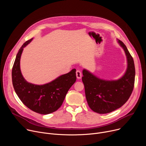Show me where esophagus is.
<instances>
[{"label": "esophagus", "mask_w": 146, "mask_h": 146, "mask_svg": "<svg viewBox=\"0 0 146 146\" xmlns=\"http://www.w3.org/2000/svg\"><path fill=\"white\" fill-rule=\"evenodd\" d=\"M76 77L78 79H80L82 77V74L80 70H77L76 71Z\"/></svg>", "instance_id": "obj_1"}]
</instances>
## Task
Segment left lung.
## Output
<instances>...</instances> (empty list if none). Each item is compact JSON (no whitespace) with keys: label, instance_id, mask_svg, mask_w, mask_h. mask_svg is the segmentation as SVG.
Wrapping results in <instances>:
<instances>
[{"label":"left lung","instance_id":"left-lung-1","mask_svg":"<svg viewBox=\"0 0 146 146\" xmlns=\"http://www.w3.org/2000/svg\"><path fill=\"white\" fill-rule=\"evenodd\" d=\"M117 40L125 54L127 62L126 71L121 77L105 80L86 69L82 70V81L88 105L99 114L109 113L122 106L129 98L134 87L135 68L133 58L123 43Z\"/></svg>","mask_w":146,"mask_h":146}]
</instances>
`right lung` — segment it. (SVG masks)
<instances>
[{
  "label": "right lung",
  "mask_w": 146,
  "mask_h": 146,
  "mask_svg": "<svg viewBox=\"0 0 146 146\" xmlns=\"http://www.w3.org/2000/svg\"><path fill=\"white\" fill-rule=\"evenodd\" d=\"M32 40L24 43L16 55L12 69L13 85L17 96L27 108L41 114H48L62 105L67 92L76 81V70L73 69L44 84L28 82L21 71L20 59L24 48Z\"/></svg>",
  "instance_id": "1"
}]
</instances>
